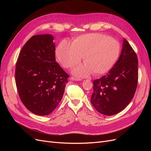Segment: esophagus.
<instances>
[{"mask_svg":"<svg viewBox=\"0 0 151 151\" xmlns=\"http://www.w3.org/2000/svg\"><path fill=\"white\" fill-rule=\"evenodd\" d=\"M70 79L71 81H81V79H78V78H76V77H71L70 78Z\"/></svg>","mask_w":151,"mask_h":151,"instance_id":"obj_1","label":"esophagus"}]
</instances>
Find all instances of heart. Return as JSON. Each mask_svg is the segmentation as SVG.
Listing matches in <instances>:
<instances>
[{
	"label": "heart",
	"mask_w": 151,
	"mask_h": 151,
	"mask_svg": "<svg viewBox=\"0 0 151 151\" xmlns=\"http://www.w3.org/2000/svg\"><path fill=\"white\" fill-rule=\"evenodd\" d=\"M120 45L118 42L101 33H88L77 36L72 43L64 40L58 45L56 55L65 68L79 63L84 55V64L72 70L78 77H86L93 72L102 75L108 72L119 57Z\"/></svg>",
	"instance_id": "obj_1"
}]
</instances>
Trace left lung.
<instances>
[{"label": "left lung", "mask_w": 151, "mask_h": 151, "mask_svg": "<svg viewBox=\"0 0 151 151\" xmlns=\"http://www.w3.org/2000/svg\"><path fill=\"white\" fill-rule=\"evenodd\" d=\"M137 82V57L127 40L123 39L121 55L115 65L106 75L93 81L91 102L103 115H115L130 103Z\"/></svg>", "instance_id": "8db88e82"}]
</instances>
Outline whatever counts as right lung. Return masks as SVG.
<instances>
[{"instance_id": "add662e5", "label": "right lung", "mask_w": 151, "mask_h": 151, "mask_svg": "<svg viewBox=\"0 0 151 151\" xmlns=\"http://www.w3.org/2000/svg\"><path fill=\"white\" fill-rule=\"evenodd\" d=\"M53 38L48 34L32 36L22 48L16 65V84L21 101L40 116L56 108L69 77L56 62Z\"/></svg>"}]
</instances>
